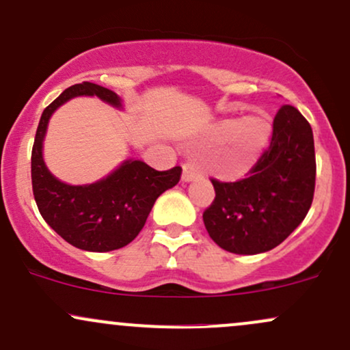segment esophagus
I'll use <instances>...</instances> for the list:
<instances>
[{
  "mask_svg": "<svg viewBox=\"0 0 350 350\" xmlns=\"http://www.w3.org/2000/svg\"><path fill=\"white\" fill-rule=\"evenodd\" d=\"M198 175H200V172H198V168H196L195 163H191V162L183 163V174H182L183 182H191V180H195Z\"/></svg>",
  "mask_w": 350,
  "mask_h": 350,
  "instance_id": "obj_1",
  "label": "esophagus"
}]
</instances>
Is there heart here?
Wrapping results in <instances>:
<instances>
[{"instance_id":"obj_1","label":"heart","mask_w":350,"mask_h":350,"mask_svg":"<svg viewBox=\"0 0 350 350\" xmlns=\"http://www.w3.org/2000/svg\"><path fill=\"white\" fill-rule=\"evenodd\" d=\"M218 139H226L228 148L221 174L226 178H238L258 162L269 142L271 119L265 112H253L241 119L223 120L215 129Z\"/></svg>"}]
</instances>
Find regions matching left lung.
I'll use <instances>...</instances> for the list:
<instances>
[{
	"instance_id": "1",
	"label": "left lung",
	"mask_w": 350,
	"mask_h": 350,
	"mask_svg": "<svg viewBox=\"0 0 350 350\" xmlns=\"http://www.w3.org/2000/svg\"><path fill=\"white\" fill-rule=\"evenodd\" d=\"M215 200L203 223L219 248L258 254L276 248L299 226L312 205L316 154L312 129L293 105H282L273 120L268 150L246 178H211Z\"/></svg>"
}]
</instances>
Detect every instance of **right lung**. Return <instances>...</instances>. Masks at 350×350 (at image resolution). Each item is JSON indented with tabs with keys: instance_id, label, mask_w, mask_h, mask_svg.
Instances as JSON below:
<instances>
[{
	"instance_id": "1",
	"label": "right lung",
	"mask_w": 350,
	"mask_h": 350,
	"mask_svg": "<svg viewBox=\"0 0 350 350\" xmlns=\"http://www.w3.org/2000/svg\"><path fill=\"white\" fill-rule=\"evenodd\" d=\"M76 96H97L120 105L116 92L92 82L70 85L51 102L39 120L31 154L34 200L41 217L69 245L96 253L124 248L140 233L155 200L180 182L182 167L159 172L140 160H127L92 185L72 187L59 182L42 160V139L53 112Z\"/></svg>"
}]
</instances>
